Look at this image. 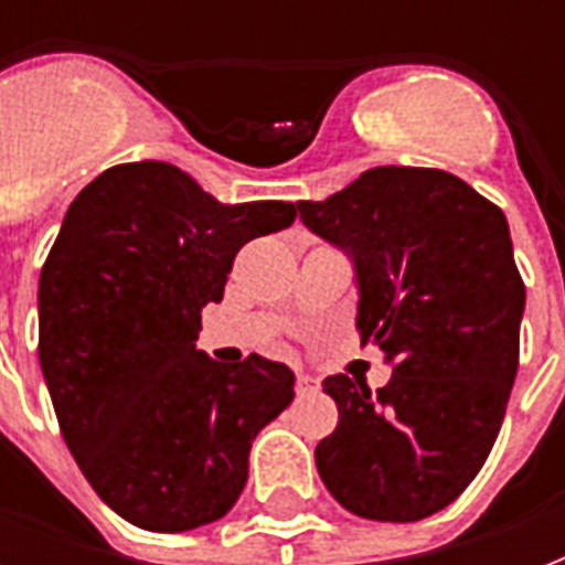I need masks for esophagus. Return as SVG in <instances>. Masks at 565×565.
Wrapping results in <instances>:
<instances>
[{
  "label": "esophagus",
  "instance_id": "obj_1",
  "mask_svg": "<svg viewBox=\"0 0 565 565\" xmlns=\"http://www.w3.org/2000/svg\"><path fill=\"white\" fill-rule=\"evenodd\" d=\"M317 390H319L317 377H310V375H305V372H299V377H296V393L310 395V393H317Z\"/></svg>",
  "mask_w": 565,
  "mask_h": 565
}]
</instances>
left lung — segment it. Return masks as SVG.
Returning a JSON list of instances; mask_svg holds the SVG:
<instances>
[{"instance_id":"obj_1","label":"left lung","mask_w":565,"mask_h":565,"mask_svg":"<svg viewBox=\"0 0 565 565\" xmlns=\"http://www.w3.org/2000/svg\"><path fill=\"white\" fill-rule=\"evenodd\" d=\"M313 234L352 257L361 343L386 386L322 381L340 422L317 446L328 492L354 516L419 522L481 472L519 370L525 284L501 207L451 172L375 167L326 202Z\"/></svg>"}]
</instances>
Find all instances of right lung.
Segmentation results:
<instances>
[{"instance_id": "add662e5", "label": "right lung", "mask_w": 565, "mask_h": 565, "mask_svg": "<svg viewBox=\"0 0 565 565\" xmlns=\"http://www.w3.org/2000/svg\"><path fill=\"white\" fill-rule=\"evenodd\" d=\"M292 220L296 204H222L163 161L110 167L70 204L40 273V370L75 463L131 525L225 516L252 439L292 402L290 366L195 349L239 248Z\"/></svg>"}]
</instances>
